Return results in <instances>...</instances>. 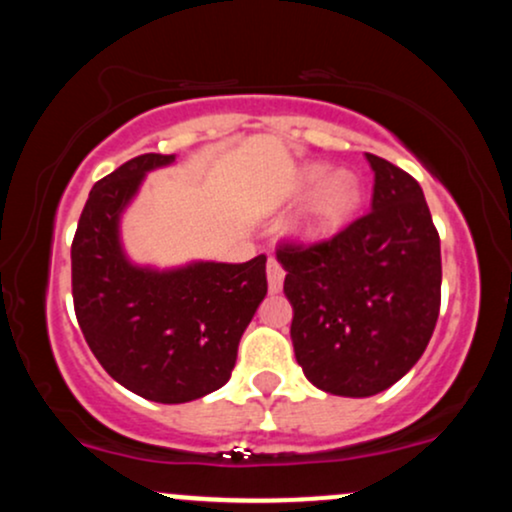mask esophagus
<instances>
[{"label":"esophagus","mask_w":512,"mask_h":512,"mask_svg":"<svg viewBox=\"0 0 512 512\" xmlns=\"http://www.w3.org/2000/svg\"><path fill=\"white\" fill-rule=\"evenodd\" d=\"M284 267H281L279 262L274 260V257H269L267 262V279H269V291H281V286H284Z\"/></svg>","instance_id":"obj_1"}]
</instances>
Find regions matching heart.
Instances as JSON below:
<instances>
[{"instance_id": "heart-1", "label": "heart", "mask_w": 512, "mask_h": 512, "mask_svg": "<svg viewBox=\"0 0 512 512\" xmlns=\"http://www.w3.org/2000/svg\"><path fill=\"white\" fill-rule=\"evenodd\" d=\"M313 192L308 207H305L301 223L303 236L310 238H325L337 233L351 221L356 214L358 204H361L363 190L361 180L356 178L349 170H339V173L330 175L327 166H310L298 180L296 192Z\"/></svg>"}]
</instances>
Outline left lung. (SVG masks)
<instances>
[{"label":"left lung","instance_id":"1","mask_svg":"<svg viewBox=\"0 0 512 512\" xmlns=\"http://www.w3.org/2000/svg\"><path fill=\"white\" fill-rule=\"evenodd\" d=\"M370 211L315 243L281 240L298 366L320 390L370 397L426 351L440 313V238L407 170L366 154Z\"/></svg>","mask_w":512,"mask_h":512}]
</instances>
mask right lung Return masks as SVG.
I'll use <instances>...</instances> for the list:
<instances>
[{
	"instance_id": "1",
	"label": "right lung",
	"mask_w": 512,
	"mask_h": 512,
	"mask_svg": "<svg viewBox=\"0 0 512 512\" xmlns=\"http://www.w3.org/2000/svg\"><path fill=\"white\" fill-rule=\"evenodd\" d=\"M170 161L142 154L93 185L72 240V296L88 349L110 378L151 402L182 404L231 378L240 337L267 296V257L173 272L129 264L117 221L146 170Z\"/></svg>"
}]
</instances>
